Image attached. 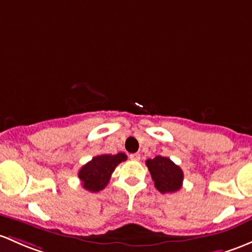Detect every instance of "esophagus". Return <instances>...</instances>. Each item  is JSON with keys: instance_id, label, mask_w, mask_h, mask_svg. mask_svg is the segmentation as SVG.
<instances>
[{"instance_id": "obj_1", "label": "esophagus", "mask_w": 252, "mask_h": 252, "mask_svg": "<svg viewBox=\"0 0 252 252\" xmlns=\"http://www.w3.org/2000/svg\"><path fill=\"white\" fill-rule=\"evenodd\" d=\"M129 158H130L131 160H140V153H131V155L129 156Z\"/></svg>"}]
</instances>
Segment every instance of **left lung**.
<instances>
[{
  "instance_id": "8db88e82",
  "label": "left lung",
  "mask_w": 252,
  "mask_h": 252,
  "mask_svg": "<svg viewBox=\"0 0 252 252\" xmlns=\"http://www.w3.org/2000/svg\"><path fill=\"white\" fill-rule=\"evenodd\" d=\"M146 165L156 189L160 193H174L182 187L184 171L170 158L157 156L153 159H147Z\"/></svg>"
}]
</instances>
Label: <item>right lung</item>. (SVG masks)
Listing matches in <instances>:
<instances>
[{"instance_id":"add662e5","label":"right lung","mask_w":252,"mask_h":252,"mask_svg":"<svg viewBox=\"0 0 252 252\" xmlns=\"http://www.w3.org/2000/svg\"><path fill=\"white\" fill-rule=\"evenodd\" d=\"M124 160H126V155L122 152L117 155L96 156L93 158L78 171V177L83 189L89 192H99L104 189L116 166Z\"/></svg>"}]
</instances>
